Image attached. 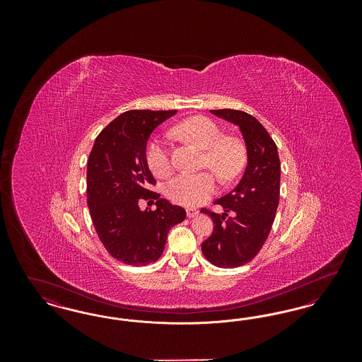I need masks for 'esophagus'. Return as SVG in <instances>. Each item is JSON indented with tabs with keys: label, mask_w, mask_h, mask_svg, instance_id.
<instances>
[{
	"label": "esophagus",
	"mask_w": 362,
	"mask_h": 362,
	"mask_svg": "<svg viewBox=\"0 0 362 362\" xmlns=\"http://www.w3.org/2000/svg\"><path fill=\"white\" fill-rule=\"evenodd\" d=\"M198 214H199V211L197 209H194V207H189L187 209V217L189 218H195Z\"/></svg>",
	"instance_id": "34e87169"
}]
</instances>
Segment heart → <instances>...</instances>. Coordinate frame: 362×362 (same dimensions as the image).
I'll use <instances>...</instances> for the list:
<instances>
[{"mask_svg":"<svg viewBox=\"0 0 362 362\" xmlns=\"http://www.w3.org/2000/svg\"><path fill=\"white\" fill-rule=\"evenodd\" d=\"M175 134L205 151L204 167H209L220 180L230 182L245 164V148L240 139L224 136L216 122L206 117H192L175 127ZM146 163L158 177L173 173V161L167 145L153 138L146 146ZM217 189L213 173H180L165 186L167 197L177 205L197 206L209 199Z\"/></svg>","mask_w":362,"mask_h":362,"instance_id":"b5f03b06","label":"heart"}]
</instances>
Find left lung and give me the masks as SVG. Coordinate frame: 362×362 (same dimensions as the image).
Wrapping results in <instances>:
<instances>
[{
  "mask_svg": "<svg viewBox=\"0 0 362 362\" xmlns=\"http://www.w3.org/2000/svg\"><path fill=\"white\" fill-rule=\"evenodd\" d=\"M210 112L239 126L247 148L243 177L216 201L224 209L223 214L207 211L214 229L202 243V252L210 263L232 269L255 258L272 230L279 202L281 163L276 142L252 115L230 108Z\"/></svg>",
  "mask_w": 362,
  "mask_h": 362,
  "instance_id": "left-lung-1",
  "label": "left lung"
}]
</instances>
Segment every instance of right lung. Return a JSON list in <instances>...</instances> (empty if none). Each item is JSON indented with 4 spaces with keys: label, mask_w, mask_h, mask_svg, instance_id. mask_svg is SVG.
Segmentation results:
<instances>
[{
    "label": "right lung",
    "mask_w": 362,
    "mask_h": 362,
    "mask_svg": "<svg viewBox=\"0 0 362 362\" xmlns=\"http://www.w3.org/2000/svg\"><path fill=\"white\" fill-rule=\"evenodd\" d=\"M176 114L132 110L121 114L95 139L86 168V201L96 233L112 258L145 266L161 257L173 225L186 218L148 189L155 177L146 163V142L156 127ZM155 197L156 211L139 209V199Z\"/></svg>",
    "instance_id": "obj_1"
}]
</instances>
